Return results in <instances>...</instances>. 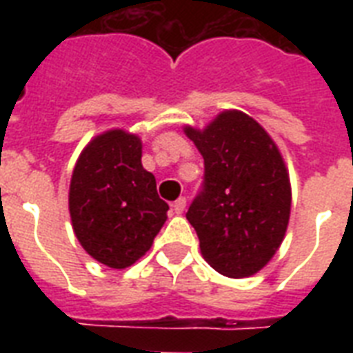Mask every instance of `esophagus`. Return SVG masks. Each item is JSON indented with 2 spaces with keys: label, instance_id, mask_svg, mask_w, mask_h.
Returning a JSON list of instances; mask_svg holds the SVG:
<instances>
[{
  "label": "esophagus",
  "instance_id": "esophagus-1",
  "mask_svg": "<svg viewBox=\"0 0 353 353\" xmlns=\"http://www.w3.org/2000/svg\"><path fill=\"white\" fill-rule=\"evenodd\" d=\"M172 207H174V212H176V214H183V210H185V207H187V199L185 198L176 199Z\"/></svg>",
  "mask_w": 353,
  "mask_h": 353
}]
</instances>
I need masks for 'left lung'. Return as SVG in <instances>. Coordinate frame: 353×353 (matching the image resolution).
I'll return each mask as SVG.
<instances>
[{"label":"left lung","instance_id":"8db88e82","mask_svg":"<svg viewBox=\"0 0 353 353\" xmlns=\"http://www.w3.org/2000/svg\"><path fill=\"white\" fill-rule=\"evenodd\" d=\"M205 161V185L187 212L201 256L229 279L252 276L284 240L290 172L273 137L247 113L225 110L203 128L185 126Z\"/></svg>","mask_w":353,"mask_h":353}]
</instances>
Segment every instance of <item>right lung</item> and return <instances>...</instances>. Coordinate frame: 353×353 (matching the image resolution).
<instances>
[{
    "instance_id": "add662e5",
    "label": "right lung",
    "mask_w": 353,
    "mask_h": 353,
    "mask_svg": "<svg viewBox=\"0 0 353 353\" xmlns=\"http://www.w3.org/2000/svg\"><path fill=\"white\" fill-rule=\"evenodd\" d=\"M141 157V137L113 128L85 144L69 183L74 236L90 256L112 269L144 256L166 221L168 205Z\"/></svg>"
}]
</instances>
